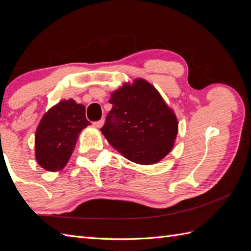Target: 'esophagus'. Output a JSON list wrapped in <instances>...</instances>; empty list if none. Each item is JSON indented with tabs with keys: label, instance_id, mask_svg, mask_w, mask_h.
I'll return each instance as SVG.
<instances>
[{
	"label": "esophagus",
	"instance_id": "esophagus-1",
	"mask_svg": "<svg viewBox=\"0 0 251 251\" xmlns=\"http://www.w3.org/2000/svg\"><path fill=\"white\" fill-rule=\"evenodd\" d=\"M104 124V121L103 120H100V121H97V122H94V126L97 127V128H101V127L103 126Z\"/></svg>",
	"mask_w": 251,
	"mask_h": 251
}]
</instances>
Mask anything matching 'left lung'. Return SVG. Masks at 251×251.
I'll return each instance as SVG.
<instances>
[{"label": "left lung", "mask_w": 251, "mask_h": 251, "mask_svg": "<svg viewBox=\"0 0 251 251\" xmlns=\"http://www.w3.org/2000/svg\"><path fill=\"white\" fill-rule=\"evenodd\" d=\"M112 106L101 132L129 161L151 165L172 151L178 121L156 88L143 78L111 94Z\"/></svg>", "instance_id": "8db88e82"}]
</instances>
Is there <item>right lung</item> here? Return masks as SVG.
I'll list each match as a JSON object with an SVG mask.
<instances>
[{"mask_svg":"<svg viewBox=\"0 0 251 251\" xmlns=\"http://www.w3.org/2000/svg\"><path fill=\"white\" fill-rule=\"evenodd\" d=\"M90 123L85 106L73 99L62 100L42 117L35 132V158L42 168L58 172L66 166L79 132Z\"/></svg>","mask_w":251,"mask_h":251,"instance_id":"right-lung-1","label":"right lung"}]
</instances>
